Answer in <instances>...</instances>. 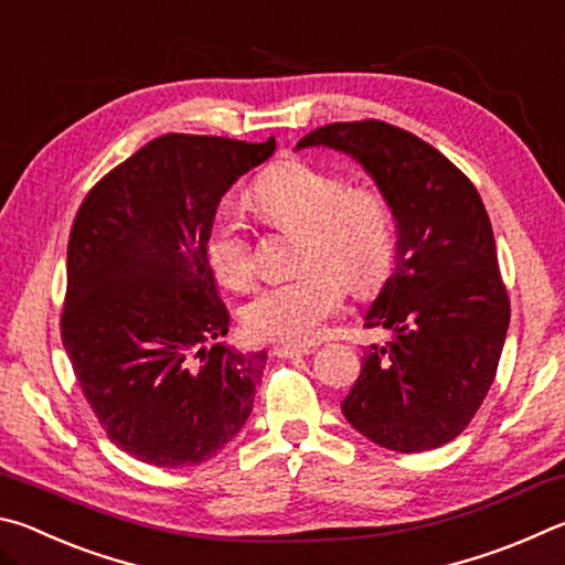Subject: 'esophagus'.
<instances>
[{
    "instance_id": "obj_1",
    "label": "esophagus",
    "mask_w": 565,
    "mask_h": 565,
    "mask_svg": "<svg viewBox=\"0 0 565 565\" xmlns=\"http://www.w3.org/2000/svg\"><path fill=\"white\" fill-rule=\"evenodd\" d=\"M313 349L311 347H291V343H279L274 347V353L279 359H299V356H309Z\"/></svg>"
}]
</instances>
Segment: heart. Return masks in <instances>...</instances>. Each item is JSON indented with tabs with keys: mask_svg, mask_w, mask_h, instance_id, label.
<instances>
[{
	"mask_svg": "<svg viewBox=\"0 0 565 565\" xmlns=\"http://www.w3.org/2000/svg\"><path fill=\"white\" fill-rule=\"evenodd\" d=\"M256 204L274 222L303 228L294 279L266 284L246 301L242 321L248 337L303 343L323 319L339 311L343 284L369 294L386 279L396 254L394 216L371 189H349L329 169L286 159L266 169L254 186ZM206 259L216 279L244 289L254 276L246 228L234 209H218L206 234Z\"/></svg>",
	"mask_w": 565,
	"mask_h": 565,
	"instance_id": "b5f03b06",
	"label": "heart"
}]
</instances>
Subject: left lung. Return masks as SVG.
Masks as SVG:
<instances>
[{"label": "left lung", "instance_id": "obj_1", "mask_svg": "<svg viewBox=\"0 0 565 565\" xmlns=\"http://www.w3.org/2000/svg\"><path fill=\"white\" fill-rule=\"evenodd\" d=\"M359 161L396 224L394 274L363 313L386 343L363 351L341 411L371 441L431 451L471 424L493 384L511 321L491 218L441 151L386 121H339L296 145Z\"/></svg>", "mask_w": 565, "mask_h": 565}]
</instances>
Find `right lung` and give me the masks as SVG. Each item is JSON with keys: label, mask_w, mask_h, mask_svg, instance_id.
Listing matches in <instances>:
<instances>
[{"label": "right lung", "mask_w": 565, "mask_h": 565, "mask_svg": "<svg viewBox=\"0 0 565 565\" xmlns=\"http://www.w3.org/2000/svg\"><path fill=\"white\" fill-rule=\"evenodd\" d=\"M276 139L164 134L109 171L76 212L62 341L107 436L139 461L196 466L242 431L266 351L218 339L228 311L206 234Z\"/></svg>", "instance_id": "add662e5"}]
</instances>
